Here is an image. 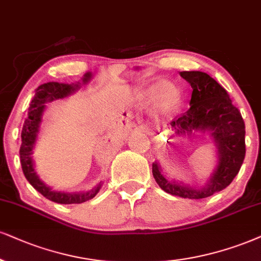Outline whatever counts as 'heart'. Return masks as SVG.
<instances>
[{
	"mask_svg": "<svg viewBox=\"0 0 261 261\" xmlns=\"http://www.w3.org/2000/svg\"><path fill=\"white\" fill-rule=\"evenodd\" d=\"M176 102H178L176 93L172 89H166L159 100V109L163 112L170 111L176 105Z\"/></svg>",
	"mask_w": 261,
	"mask_h": 261,
	"instance_id": "1",
	"label": "heart"
}]
</instances>
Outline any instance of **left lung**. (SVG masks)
Here are the masks:
<instances>
[{
  "instance_id": "obj_1",
  "label": "left lung",
  "mask_w": 261,
  "mask_h": 261,
  "mask_svg": "<svg viewBox=\"0 0 261 261\" xmlns=\"http://www.w3.org/2000/svg\"><path fill=\"white\" fill-rule=\"evenodd\" d=\"M180 76L192 88L190 109L178 120L172 121L176 134H191L195 130L209 132L215 141L218 166L202 189L170 181L161 172L159 163H152V174L163 191L182 198H205L221 191L239 174L246 156V127L241 112L232 105L229 94L208 73L182 71Z\"/></svg>"
}]
</instances>
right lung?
Segmentation results:
<instances>
[{"mask_svg":"<svg viewBox=\"0 0 261 261\" xmlns=\"http://www.w3.org/2000/svg\"><path fill=\"white\" fill-rule=\"evenodd\" d=\"M91 77L92 73L87 72L82 79V85H86V83L91 80ZM80 85H81L80 82L72 83V85L59 82H47L41 85L36 91H35V96L32 98V100L30 102L28 117L24 122L21 130V145L20 150H19V155H20L21 168L25 178H27L28 181L30 182V184L34 186V189H36L41 195H43L46 198L60 204L83 203V202L89 201V199L94 197L101 188V182H99L95 188L89 190V191H54V190L50 189L49 186L44 184V182L40 179V176L37 175L36 170H35L34 160H32V152H34L38 129H40L42 115H43L44 109H46V105L44 104L57 100V99H63L65 98V96H69L80 88Z\"/></svg>","mask_w":261,"mask_h":261,"instance_id":"add662e5","label":"right lung"}]
</instances>
